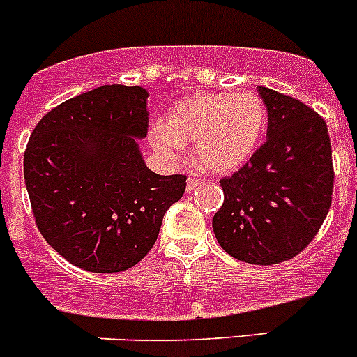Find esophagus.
Here are the masks:
<instances>
[{
    "mask_svg": "<svg viewBox=\"0 0 357 357\" xmlns=\"http://www.w3.org/2000/svg\"><path fill=\"white\" fill-rule=\"evenodd\" d=\"M197 185H198L197 178H195V176H189V178H188V191H189V193H191V191H193Z\"/></svg>",
    "mask_w": 357,
    "mask_h": 357,
    "instance_id": "1",
    "label": "esophagus"
}]
</instances>
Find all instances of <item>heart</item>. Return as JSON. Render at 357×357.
I'll use <instances>...</instances> for the list:
<instances>
[{
  "mask_svg": "<svg viewBox=\"0 0 357 357\" xmlns=\"http://www.w3.org/2000/svg\"><path fill=\"white\" fill-rule=\"evenodd\" d=\"M266 107L254 93H198L168 109L150 141L160 155L176 159L184 144L195 143V157L211 173L243 168L266 130Z\"/></svg>",
  "mask_w": 357,
  "mask_h": 357,
  "instance_id": "1",
  "label": "heart"
}]
</instances>
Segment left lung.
Returning <instances> with one entry per match:
<instances>
[{"label": "left lung", "mask_w": 357, "mask_h": 357, "mask_svg": "<svg viewBox=\"0 0 357 357\" xmlns=\"http://www.w3.org/2000/svg\"><path fill=\"white\" fill-rule=\"evenodd\" d=\"M268 130L252 159L223 176L213 218L220 247L238 261L277 264L318 234L333 202V150L326 121L296 98L259 87Z\"/></svg>", "instance_id": "8db88e82"}]
</instances>
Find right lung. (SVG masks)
<instances>
[{"label": "right lung", "mask_w": 357, "mask_h": 357, "mask_svg": "<svg viewBox=\"0 0 357 357\" xmlns=\"http://www.w3.org/2000/svg\"><path fill=\"white\" fill-rule=\"evenodd\" d=\"M146 98L137 85L87 91L50 110L26 144L24 182L37 229L87 272L135 266L185 191V175H157L144 164L137 139L148 132Z\"/></svg>", "instance_id": "1"}]
</instances>
